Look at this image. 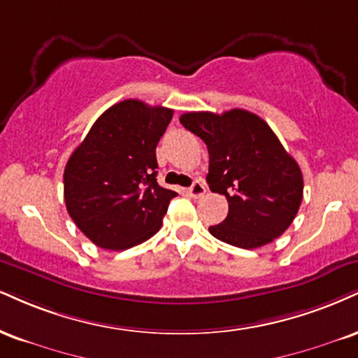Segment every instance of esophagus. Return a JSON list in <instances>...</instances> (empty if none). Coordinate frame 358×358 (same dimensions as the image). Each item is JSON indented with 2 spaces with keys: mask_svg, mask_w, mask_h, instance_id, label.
Instances as JSON below:
<instances>
[{
  "mask_svg": "<svg viewBox=\"0 0 358 358\" xmlns=\"http://www.w3.org/2000/svg\"><path fill=\"white\" fill-rule=\"evenodd\" d=\"M205 193H206V188H205V185L200 182V180L193 182L192 187L188 188V195H190L192 198H200V196H203Z\"/></svg>",
  "mask_w": 358,
  "mask_h": 358,
  "instance_id": "esophagus-1",
  "label": "esophagus"
}]
</instances>
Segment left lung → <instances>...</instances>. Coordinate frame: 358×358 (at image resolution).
Returning a JSON list of instances; mask_svg holds the SVG:
<instances>
[{"instance_id":"obj_1","label":"left lung","mask_w":358,"mask_h":358,"mask_svg":"<svg viewBox=\"0 0 358 358\" xmlns=\"http://www.w3.org/2000/svg\"><path fill=\"white\" fill-rule=\"evenodd\" d=\"M180 123L205 141L206 183L228 200L227 218L210 227V234L245 250L278 238L302 203L303 176L272 128L240 108L222 115L192 111L180 116Z\"/></svg>"}]
</instances>
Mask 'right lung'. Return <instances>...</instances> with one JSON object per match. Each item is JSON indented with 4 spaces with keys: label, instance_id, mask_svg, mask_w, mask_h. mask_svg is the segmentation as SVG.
Segmentation results:
<instances>
[{
    "label": "right lung",
    "instance_id": "1",
    "mask_svg": "<svg viewBox=\"0 0 358 358\" xmlns=\"http://www.w3.org/2000/svg\"><path fill=\"white\" fill-rule=\"evenodd\" d=\"M173 110L116 103L93 123L64 166V203L96 247L127 250L162 228L178 193L157 182V145Z\"/></svg>",
    "mask_w": 358,
    "mask_h": 358
}]
</instances>
